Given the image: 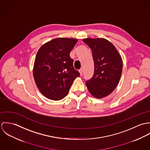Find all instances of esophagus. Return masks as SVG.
Returning <instances> with one entry per match:
<instances>
[{
	"mask_svg": "<svg viewBox=\"0 0 150 150\" xmlns=\"http://www.w3.org/2000/svg\"><path fill=\"white\" fill-rule=\"evenodd\" d=\"M83 69H80V70H79V73H80V76H81L83 75Z\"/></svg>",
	"mask_w": 150,
	"mask_h": 150,
	"instance_id": "34e87169",
	"label": "esophagus"
}]
</instances>
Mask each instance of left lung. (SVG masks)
I'll list each match as a JSON object with an SVG mask.
<instances>
[{"mask_svg": "<svg viewBox=\"0 0 150 150\" xmlns=\"http://www.w3.org/2000/svg\"><path fill=\"white\" fill-rule=\"evenodd\" d=\"M83 42L91 49L94 73L86 86L98 99L109 95L118 85L122 71V59L114 45L103 38H86Z\"/></svg>", "mask_w": 150, "mask_h": 150, "instance_id": "left-lung-1", "label": "left lung"}]
</instances>
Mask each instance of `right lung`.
<instances>
[{"label":"right lung","mask_w":150,"mask_h":150,"mask_svg":"<svg viewBox=\"0 0 150 150\" xmlns=\"http://www.w3.org/2000/svg\"><path fill=\"white\" fill-rule=\"evenodd\" d=\"M78 41L74 38L54 39L38 51L33 66L35 83L47 98L59 100L67 95L79 72L73 67L70 52Z\"/></svg>","instance_id":"1"}]
</instances>
